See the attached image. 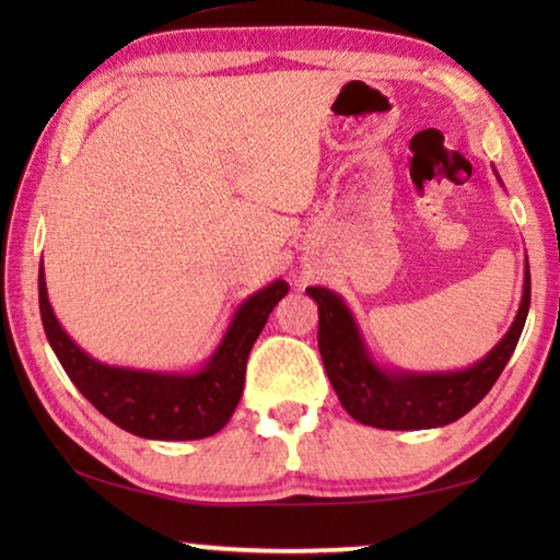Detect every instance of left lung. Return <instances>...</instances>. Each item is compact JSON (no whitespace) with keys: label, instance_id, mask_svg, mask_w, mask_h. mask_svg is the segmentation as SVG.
Here are the masks:
<instances>
[{"label":"left lung","instance_id":"8db88e82","mask_svg":"<svg viewBox=\"0 0 560 560\" xmlns=\"http://www.w3.org/2000/svg\"><path fill=\"white\" fill-rule=\"evenodd\" d=\"M306 293L318 303V350L346 412L381 430H430L459 420L499 381L526 324L530 273L526 261L524 296L506 336L479 363L450 373L385 371L368 353L355 318L338 293L324 287H308Z\"/></svg>","mask_w":560,"mask_h":560}]
</instances>
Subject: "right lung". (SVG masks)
Masks as SVG:
<instances>
[{
	"instance_id": "obj_1",
	"label": "right lung",
	"mask_w": 560,
	"mask_h": 560,
	"mask_svg": "<svg viewBox=\"0 0 560 560\" xmlns=\"http://www.w3.org/2000/svg\"><path fill=\"white\" fill-rule=\"evenodd\" d=\"M287 281L252 293L232 318L212 358L197 373H153L106 365L73 343L54 316L39 267V311L46 338L81 395L120 430L145 440H202L220 432L244 390L246 358L273 306L287 296Z\"/></svg>"
}]
</instances>
